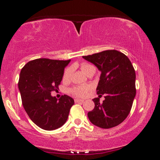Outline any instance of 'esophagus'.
<instances>
[{"instance_id": "obj_1", "label": "esophagus", "mask_w": 160, "mask_h": 160, "mask_svg": "<svg viewBox=\"0 0 160 160\" xmlns=\"http://www.w3.org/2000/svg\"><path fill=\"white\" fill-rule=\"evenodd\" d=\"M74 102H75V103H83L84 101H83V100H81V99H75Z\"/></svg>"}]
</instances>
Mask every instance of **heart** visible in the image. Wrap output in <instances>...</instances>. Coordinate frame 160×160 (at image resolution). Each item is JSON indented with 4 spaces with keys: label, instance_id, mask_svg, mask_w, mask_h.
I'll use <instances>...</instances> for the list:
<instances>
[{
    "label": "heart",
    "instance_id": "obj_1",
    "mask_svg": "<svg viewBox=\"0 0 160 160\" xmlns=\"http://www.w3.org/2000/svg\"><path fill=\"white\" fill-rule=\"evenodd\" d=\"M81 69L86 74H87L88 73L92 72V71H95V67H94L93 65L88 64V63H82L81 65ZM72 67H68V68L65 69L64 74H63V79H64V80H68V79L70 78L71 74H72ZM88 91V87H87V86H78V87L73 88L71 90L72 94L78 96V97H84V96L87 94Z\"/></svg>",
    "mask_w": 160,
    "mask_h": 160
}]
</instances>
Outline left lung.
I'll return each mask as SVG.
<instances>
[{
  "label": "left lung",
  "instance_id": "1",
  "mask_svg": "<svg viewBox=\"0 0 160 160\" xmlns=\"http://www.w3.org/2000/svg\"><path fill=\"white\" fill-rule=\"evenodd\" d=\"M101 72L96 88L100 98L92 99L95 108L88 112L89 121L95 126L109 129L120 124L128 117L136 96V73L131 62L122 52L108 50L83 56Z\"/></svg>",
  "mask_w": 160,
  "mask_h": 160
}]
</instances>
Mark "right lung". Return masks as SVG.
Here are the masks:
<instances>
[{
  "label": "right lung",
  "instance_id": "add662e5",
  "mask_svg": "<svg viewBox=\"0 0 160 160\" xmlns=\"http://www.w3.org/2000/svg\"><path fill=\"white\" fill-rule=\"evenodd\" d=\"M70 61L36 59L28 62L21 71L18 89L23 107L32 122L43 130H53L62 126L74 103L66 95L59 100L51 96V92L59 89Z\"/></svg>",
  "mask_w": 160,
  "mask_h": 160
}]
</instances>
